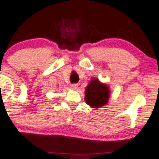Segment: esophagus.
I'll return each mask as SVG.
<instances>
[{
  "label": "esophagus",
  "mask_w": 159,
  "mask_h": 159,
  "mask_svg": "<svg viewBox=\"0 0 159 159\" xmlns=\"http://www.w3.org/2000/svg\"><path fill=\"white\" fill-rule=\"evenodd\" d=\"M71 88L72 89V90H76L78 88V84H71Z\"/></svg>",
  "instance_id": "obj_1"
}]
</instances>
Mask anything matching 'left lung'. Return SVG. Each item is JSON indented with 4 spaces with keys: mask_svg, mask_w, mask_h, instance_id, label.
<instances>
[{
    "mask_svg": "<svg viewBox=\"0 0 159 159\" xmlns=\"http://www.w3.org/2000/svg\"><path fill=\"white\" fill-rule=\"evenodd\" d=\"M109 98V86L97 78L91 79L84 91L86 103L93 108H98L106 105Z\"/></svg>",
    "mask_w": 159,
    "mask_h": 159,
    "instance_id": "8db88e82",
    "label": "left lung"
}]
</instances>
